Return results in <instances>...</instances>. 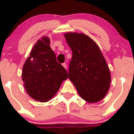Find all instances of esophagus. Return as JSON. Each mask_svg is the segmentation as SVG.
Wrapping results in <instances>:
<instances>
[{
  "instance_id": "esophagus-1",
  "label": "esophagus",
  "mask_w": 134,
  "mask_h": 134,
  "mask_svg": "<svg viewBox=\"0 0 134 134\" xmlns=\"http://www.w3.org/2000/svg\"><path fill=\"white\" fill-rule=\"evenodd\" d=\"M62 65H63V67H64V68H65V69H66L67 70V64H66V63H63V64H62Z\"/></svg>"
}]
</instances>
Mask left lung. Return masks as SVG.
<instances>
[{
  "label": "left lung",
  "mask_w": 134,
  "mask_h": 134,
  "mask_svg": "<svg viewBox=\"0 0 134 134\" xmlns=\"http://www.w3.org/2000/svg\"><path fill=\"white\" fill-rule=\"evenodd\" d=\"M72 52L69 77L85 101L96 103L107 94L111 81L105 58L97 44L85 34L64 35Z\"/></svg>",
  "instance_id": "left-lung-1"
}]
</instances>
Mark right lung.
Segmentation results:
<instances>
[{"label": "right lung", "instance_id": "right-lung-1", "mask_svg": "<svg viewBox=\"0 0 134 134\" xmlns=\"http://www.w3.org/2000/svg\"><path fill=\"white\" fill-rule=\"evenodd\" d=\"M49 38L44 36L34 45L22 72L24 88L31 98L47 102L55 96L68 78L66 70L57 63Z\"/></svg>", "mask_w": 134, "mask_h": 134}]
</instances>
